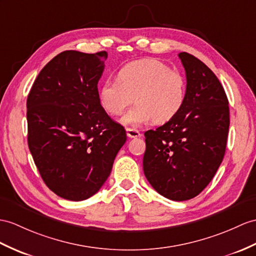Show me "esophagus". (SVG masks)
I'll return each mask as SVG.
<instances>
[{
  "label": "esophagus",
  "instance_id": "34e87169",
  "mask_svg": "<svg viewBox=\"0 0 256 256\" xmlns=\"http://www.w3.org/2000/svg\"><path fill=\"white\" fill-rule=\"evenodd\" d=\"M127 136L129 138H140L141 134L136 129H132V128H127Z\"/></svg>",
  "mask_w": 256,
  "mask_h": 256
}]
</instances>
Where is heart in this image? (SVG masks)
I'll return each mask as SVG.
<instances>
[{
    "instance_id": "obj_1",
    "label": "heart",
    "mask_w": 256,
    "mask_h": 256,
    "mask_svg": "<svg viewBox=\"0 0 256 256\" xmlns=\"http://www.w3.org/2000/svg\"><path fill=\"white\" fill-rule=\"evenodd\" d=\"M117 80H105L98 88V102L108 115L118 116L130 104L134 106L122 118L127 126L155 122L165 124L182 110L186 80L182 72L155 58H142L124 65Z\"/></svg>"
}]
</instances>
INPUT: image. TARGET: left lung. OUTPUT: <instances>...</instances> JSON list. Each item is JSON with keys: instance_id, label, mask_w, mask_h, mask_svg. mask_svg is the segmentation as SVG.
Returning a JSON list of instances; mask_svg holds the SVG:
<instances>
[{"instance_id": "obj_1", "label": "left lung", "mask_w": 256, "mask_h": 256, "mask_svg": "<svg viewBox=\"0 0 256 256\" xmlns=\"http://www.w3.org/2000/svg\"><path fill=\"white\" fill-rule=\"evenodd\" d=\"M186 70V100L178 115L148 130L143 172L172 201L196 196L213 179L226 151L228 98L215 74L196 56L178 54Z\"/></svg>"}]
</instances>
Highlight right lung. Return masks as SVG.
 Listing matches in <instances>:
<instances>
[{
	"label": "right lung",
	"instance_id": "add662e5",
	"mask_svg": "<svg viewBox=\"0 0 256 256\" xmlns=\"http://www.w3.org/2000/svg\"><path fill=\"white\" fill-rule=\"evenodd\" d=\"M106 58L105 51L62 52L42 68L28 94L30 153L48 189L66 200L96 194L127 140L98 102Z\"/></svg>",
	"mask_w": 256,
	"mask_h": 256
}]
</instances>
